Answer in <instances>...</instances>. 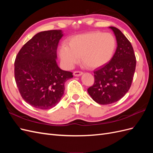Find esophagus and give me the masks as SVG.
I'll use <instances>...</instances> for the list:
<instances>
[{"mask_svg": "<svg viewBox=\"0 0 153 153\" xmlns=\"http://www.w3.org/2000/svg\"><path fill=\"white\" fill-rule=\"evenodd\" d=\"M83 74V72H82V71H74V73H73V75H74V76H81Z\"/></svg>", "mask_w": 153, "mask_h": 153, "instance_id": "1", "label": "esophagus"}]
</instances>
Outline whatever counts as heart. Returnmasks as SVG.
I'll return each mask as SVG.
<instances>
[{
  "mask_svg": "<svg viewBox=\"0 0 153 153\" xmlns=\"http://www.w3.org/2000/svg\"><path fill=\"white\" fill-rule=\"evenodd\" d=\"M68 45H62L59 51L64 66L72 68L81 57L83 64L94 69L110 61L115 48V40L109 33L91 32L73 37Z\"/></svg>",
  "mask_w": 153,
  "mask_h": 153,
  "instance_id": "heart-1",
  "label": "heart"
}]
</instances>
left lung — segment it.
<instances>
[{"label":"left lung","mask_w":153,"mask_h":153,"mask_svg":"<svg viewBox=\"0 0 153 153\" xmlns=\"http://www.w3.org/2000/svg\"><path fill=\"white\" fill-rule=\"evenodd\" d=\"M117 47L108 63L94 71V83L87 92L94 101L109 105L121 100L131 87L136 68V57L131 43L116 27H110Z\"/></svg>","instance_id":"left-lung-1"}]
</instances>
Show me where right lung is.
<instances>
[{
	"mask_svg": "<svg viewBox=\"0 0 153 153\" xmlns=\"http://www.w3.org/2000/svg\"><path fill=\"white\" fill-rule=\"evenodd\" d=\"M61 30L40 32L23 46L15 61V78L20 93L35 108H53L62 97L65 82L73 77L57 65Z\"/></svg>",
	"mask_w": 153,
	"mask_h": 153,
	"instance_id": "add662e5",
	"label": "right lung"
}]
</instances>
